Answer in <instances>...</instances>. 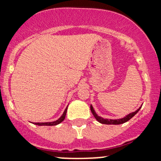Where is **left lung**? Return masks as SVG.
<instances>
[{"mask_svg":"<svg viewBox=\"0 0 161 161\" xmlns=\"http://www.w3.org/2000/svg\"><path fill=\"white\" fill-rule=\"evenodd\" d=\"M90 108H91V111L92 113V114H93L94 116L95 117V119H97L99 123H102V124H108V125H119V124H122V123H125V122L129 121L131 118L133 117V116L136 115V114H137L138 111H139L140 109H141V108H139L137 110H136V111L133 113H131V114H129V115L125 116L124 118H122V119H104V118L100 117V116H97V114H96L95 110H94V109H93V108H92V105H91V107H90Z\"/></svg>","mask_w":161,"mask_h":161,"instance_id":"8db88e82","label":"left lung"}]
</instances>
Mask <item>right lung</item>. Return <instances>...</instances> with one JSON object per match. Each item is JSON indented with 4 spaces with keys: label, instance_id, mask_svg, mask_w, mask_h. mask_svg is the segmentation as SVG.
<instances>
[{
    "label": "right lung",
    "instance_id": "1",
    "mask_svg": "<svg viewBox=\"0 0 161 161\" xmlns=\"http://www.w3.org/2000/svg\"><path fill=\"white\" fill-rule=\"evenodd\" d=\"M66 111H67V108L65 109L64 114H63V115L61 116H60V118H59L57 120L54 121V122H49V123H35L34 124L38 125H56L57 124H59V123H61L62 121L64 120V119H65L66 114Z\"/></svg>",
    "mask_w": 161,
    "mask_h": 161
}]
</instances>
